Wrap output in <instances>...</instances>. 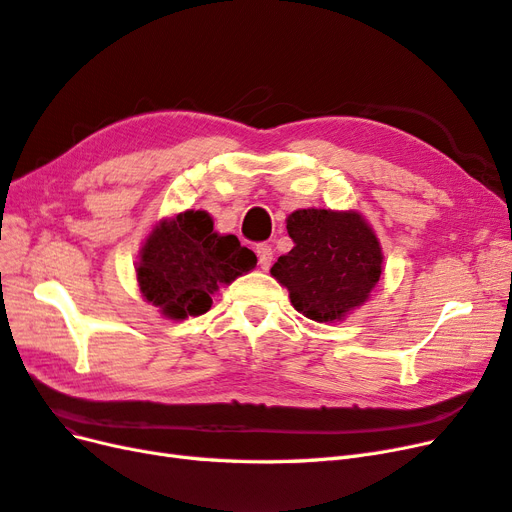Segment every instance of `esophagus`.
<instances>
[{
    "label": "esophagus",
    "mask_w": 512,
    "mask_h": 512,
    "mask_svg": "<svg viewBox=\"0 0 512 512\" xmlns=\"http://www.w3.org/2000/svg\"><path fill=\"white\" fill-rule=\"evenodd\" d=\"M256 256H258V265L260 269H269L271 260H273V247L269 243H258L256 245Z\"/></svg>",
    "instance_id": "1"
}]
</instances>
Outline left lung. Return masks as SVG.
I'll use <instances>...</instances> for the list:
<instances>
[{
  "label": "left lung",
  "instance_id": "1",
  "mask_svg": "<svg viewBox=\"0 0 512 512\" xmlns=\"http://www.w3.org/2000/svg\"><path fill=\"white\" fill-rule=\"evenodd\" d=\"M294 247L271 267L297 312L318 322L342 320L367 301L382 273L374 230L354 211L299 209L286 220Z\"/></svg>",
  "mask_w": 512,
  "mask_h": 512
}]
</instances>
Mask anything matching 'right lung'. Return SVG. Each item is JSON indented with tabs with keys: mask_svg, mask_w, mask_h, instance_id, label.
I'll return each mask as SVG.
<instances>
[{
	"mask_svg": "<svg viewBox=\"0 0 512 512\" xmlns=\"http://www.w3.org/2000/svg\"><path fill=\"white\" fill-rule=\"evenodd\" d=\"M256 267V254L235 235L213 232L205 211H185L153 228L136 267L143 297L168 318L183 320L209 312L220 284Z\"/></svg>",
	"mask_w": 512,
	"mask_h": 512,
	"instance_id": "add662e5",
	"label": "right lung"
}]
</instances>
